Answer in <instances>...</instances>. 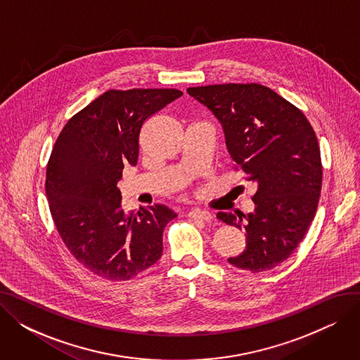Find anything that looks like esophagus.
Here are the masks:
<instances>
[{"label": "esophagus", "instance_id": "34e87169", "mask_svg": "<svg viewBox=\"0 0 360 360\" xmlns=\"http://www.w3.org/2000/svg\"><path fill=\"white\" fill-rule=\"evenodd\" d=\"M188 217L195 219V220H202V221H213V214L207 210H200V209H193L188 212Z\"/></svg>", "mask_w": 360, "mask_h": 360}]
</instances>
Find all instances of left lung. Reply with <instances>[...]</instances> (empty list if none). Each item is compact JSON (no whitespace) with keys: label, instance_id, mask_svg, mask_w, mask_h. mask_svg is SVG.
<instances>
[{"label":"left lung","instance_id":"obj_1","mask_svg":"<svg viewBox=\"0 0 360 360\" xmlns=\"http://www.w3.org/2000/svg\"><path fill=\"white\" fill-rule=\"evenodd\" d=\"M186 91L213 112L236 169L257 182L252 213H217L247 235L243 252L228 261L252 273L271 270L295 252L316 213L323 165L315 131L304 112L262 84Z\"/></svg>","mask_w":360,"mask_h":360}]
</instances>
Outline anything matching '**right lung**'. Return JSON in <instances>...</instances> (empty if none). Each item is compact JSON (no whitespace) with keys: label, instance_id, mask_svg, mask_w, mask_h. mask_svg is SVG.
<instances>
[{"label":"right lung","instance_id":"add662e5","mask_svg":"<svg viewBox=\"0 0 360 360\" xmlns=\"http://www.w3.org/2000/svg\"><path fill=\"white\" fill-rule=\"evenodd\" d=\"M182 96L176 89L108 90L68 120L46 166L49 210L63 242L83 267L110 281L129 280L162 257L163 204L125 213L118 181L136 166L144 122Z\"/></svg>","mask_w":360,"mask_h":360}]
</instances>
